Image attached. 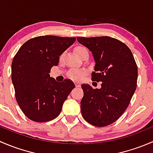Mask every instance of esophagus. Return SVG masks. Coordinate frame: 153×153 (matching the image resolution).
<instances>
[{"label": "esophagus", "mask_w": 153, "mask_h": 153, "mask_svg": "<svg viewBox=\"0 0 153 153\" xmlns=\"http://www.w3.org/2000/svg\"><path fill=\"white\" fill-rule=\"evenodd\" d=\"M75 86H76V87H80V86H81V84H80L79 82H78V81H75Z\"/></svg>", "instance_id": "esophagus-1"}]
</instances>
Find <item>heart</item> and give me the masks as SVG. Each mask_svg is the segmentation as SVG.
Instances as JSON below:
<instances>
[{"label":"heart","instance_id":"b5f03b06","mask_svg":"<svg viewBox=\"0 0 153 153\" xmlns=\"http://www.w3.org/2000/svg\"><path fill=\"white\" fill-rule=\"evenodd\" d=\"M86 49L85 47H77L75 48V52L78 56H79L81 54L83 51ZM86 72L84 70H81V69H71L69 72H68V76L69 78H72L74 80H80L83 78V77L85 75Z\"/></svg>","mask_w":153,"mask_h":153}]
</instances>
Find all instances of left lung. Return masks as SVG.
<instances>
[{"mask_svg": "<svg viewBox=\"0 0 153 153\" xmlns=\"http://www.w3.org/2000/svg\"><path fill=\"white\" fill-rule=\"evenodd\" d=\"M92 52L95 71L92 80L102 82L100 89L82 84V116L89 124L105 126L115 122L126 110L136 89L138 68L129 47L108 36L77 37Z\"/></svg>", "mask_w": 153, "mask_h": 153, "instance_id": "8db88e82", "label": "left lung"}]
</instances>
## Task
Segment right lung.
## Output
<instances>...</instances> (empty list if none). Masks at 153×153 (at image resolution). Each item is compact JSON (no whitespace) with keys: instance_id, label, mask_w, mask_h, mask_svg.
<instances>
[{"instance_id":"1","label":"right lung","mask_w":153,"mask_h":153,"mask_svg":"<svg viewBox=\"0 0 153 153\" xmlns=\"http://www.w3.org/2000/svg\"><path fill=\"white\" fill-rule=\"evenodd\" d=\"M76 38L38 36L24 43L12 63V81L18 106L36 122L51 121L59 115L63 104L75 87L70 80L58 82L49 75L59 57Z\"/></svg>"}]
</instances>
